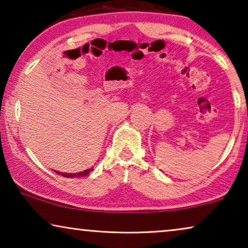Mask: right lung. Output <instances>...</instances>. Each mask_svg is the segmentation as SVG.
Segmentation results:
<instances>
[{"label": "right lung", "instance_id": "1", "mask_svg": "<svg viewBox=\"0 0 248 248\" xmlns=\"http://www.w3.org/2000/svg\"><path fill=\"white\" fill-rule=\"evenodd\" d=\"M93 168H89L87 169V170L84 171H81V172H77V174H65V172H60V171H55L56 174L59 175H62L63 177H70V178H74V177H82V176H87L88 174H90L91 171H93Z\"/></svg>", "mask_w": 248, "mask_h": 248}]
</instances>
